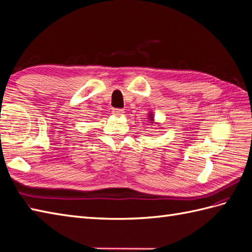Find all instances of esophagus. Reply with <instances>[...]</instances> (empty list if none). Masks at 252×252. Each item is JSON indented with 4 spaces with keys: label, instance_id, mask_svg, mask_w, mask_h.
I'll return each mask as SVG.
<instances>
[{
    "label": "esophagus",
    "instance_id": "34e87169",
    "mask_svg": "<svg viewBox=\"0 0 252 252\" xmlns=\"http://www.w3.org/2000/svg\"><path fill=\"white\" fill-rule=\"evenodd\" d=\"M112 115L115 116H121L123 114V109H120V108H114L112 109Z\"/></svg>",
    "mask_w": 252,
    "mask_h": 252
}]
</instances>
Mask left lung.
Listing matches in <instances>:
<instances>
[{"label":"left lung","mask_w":252,"mask_h":252,"mask_svg":"<svg viewBox=\"0 0 252 252\" xmlns=\"http://www.w3.org/2000/svg\"><path fill=\"white\" fill-rule=\"evenodd\" d=\"M149 117H151V121H153L154 119H153V117H152V115H149Z\"/></svg>","instance_id":"8db88e82"}]
</instances>
